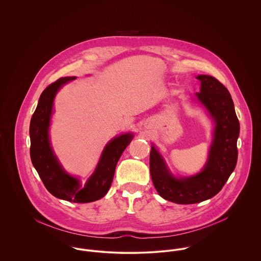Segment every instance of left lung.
<instances>
[{
	"mask_svg": "<svg viewBox=\"0 0 261 261\" xmlns=\"http://www.w3.org/2000/svg\"><path fill=\"white\" fill-rule=\"evenodd\" d=\"M201 90L196 95L213 117L216 126L209 159L204 170L189 178L177 179L169 172L159 151L151 147L149 172L152 184L164 199L177 204H195L218 194L237 163L240 125L228 89L215 77L199 75Z\"/></svg>",
	"mask_w": 261,
	"mask_h": 261,
	"instance_id": "obj_1",
	"label": "left lung"
}]
</instances>
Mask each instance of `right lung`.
I'll return each instance as SVG.
<instances>
[{
  "instance_id": "obj_1",
  "label": "right lung",
  "mask_w": 261,
  "mask_h": 261,
  "mask_svg": "<svg viewBox=\"0 0 261 261\" xmlns=\"http://www.w3.org/2000/svg\"><path fill=\"white\" fill-rule=\"evenodd\" d=\"M75 77H62L48 85L41 93L36 111L30 122V155L44 186L56 198L89 203L101 199L110 190L116 164L134 136L125 134L113 139L103 149L100 161L87 183L80 188L79 181L65 173L51 149L48 137L52 106L58 89Z\"/></svg>"
}]
</instances>
